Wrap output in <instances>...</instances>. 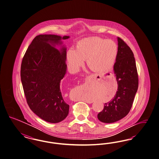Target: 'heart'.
Returning <instances> with one entry per match:
<instances>
[{
    "label": "heart",
    "instance_id": "b5f03b06",
    "mask_svg": "<svg viewBox=\"0 0 159 159\" xmlns=\"http://www.w3.org/2000/svg\"><path fill=\"white\" fill-rule=\"evenodd\" d=\"M118 55V47L112 40L98 37H90L79 41L76 49L70 48L66 58L69 66L74 72H77L87 59L88 66L97 72L111 70Z\"/></svg>",
    "mask_w": 159,
    "mask_h": 159
}]
</instances>
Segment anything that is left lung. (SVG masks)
<instances>
[{
  "label": "left lung",
  "mask_w": 159,
  "mask_h": 159,
  "mask_svg": "<svg viewBox=\"0 0 159 159\" xmlns=\"http://www.w3.org/2000/svg\"><path fill=\"white\" fill-rule=\"evenodd\" d=\"M118 55L114 71L118 90L111 101L105 103L98 119L104 123L120 120L130 111L138 88V75L134 55L122 39L118 37Z\"/></svg>",
  "instance_id": "obj_1"
}]
</instances>
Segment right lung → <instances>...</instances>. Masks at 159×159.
Here are the masks:
<instances>
[{"label":"right lung","mask_w":159,"mask_h":159,"mask_svg":"<svg viewBox=\"0 0 159 159\" xmlns=\"http://www.w3.org/2000/svg\"><path fill=\"white\" fill-rule=\"evenodd\" d=\"M61 37L36 36L29 45L21 65V80L29 107L42 120L58 123L66 118L69 106L63 98L61 80L67 70L66 48ZM61 47L60 50L55 48Z\"/></svg>","instance_id":"add662e5"}]
</instances>
